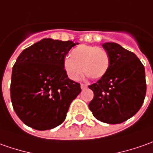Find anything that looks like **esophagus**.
I'll return each instance as SVG.
<instances>
[{
    "label": "esophagus",
    "instance_id": "esophagus-1",
    "mask_svg": "<svg viewBox=\"0 0 153 153\" xmlns=\"http://www.w3.org/2000/svg\"><path fill=\"white\" fill-rule=\"evenodd\" d=\"M80 87H81L82 90H84V89L87 88V85H85V84H81V85H80Z\"/></svg>",
    "mask_w": 153,
    "mask_h": 153
}]
</instances>
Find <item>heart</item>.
<instances>
[{"instance_id":"obj_1","label":"heart","mask_w":153,"mask_h":153,"mask_svg":"<svg viewBox=\"0 0 153 153\" xmlns=\"http://www.w3.org/2000/svg\"><path fill=\"white\" fill-rule=\"evenodd\" d=\"M109 55L102 47L79 45L63 60V69L72 80H77L83 71L87 76L97 79L103 77L109 68Z\"/></svg>"}]
</instances>
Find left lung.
I'll return each instance as SVG.
<instances>
[{
  "mask_svg": "<svg viewBox=\"0 0 153 153\" xmlns=\"http://www.w3.org/2000/svg\"><path fill=\"white\" fill-rule=\"evenodd\" d=\"M102 47L109 55V68L104 76L89 85L94 92L89 108L103 123L120 124L134 116L143 104L145 68L134 53L119 44L107 42Z\"/></svg>",
  "mask_w": 153,
  "mask_h": 153,
  "instance_id": "1",
  "label": "left lung"
}]
</instances>
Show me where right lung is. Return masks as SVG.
<instances>
[{
    "label": "right lung",
    "instance_id": "right-lung-1",
    "mask_svg": "<svg viewBox=\"0 0 153 153\" xmlns=\"http://www.w3.org/2000/svg\"><path fill=\"white\" fill-rule=\"evenodd\" d=\"M79 43L43 39L24 49L16 61L11 81L14 111L26 125L46 130L60 125L81 91L63 69V60Z\"/></svg>",
    "mask_w": 153,
    "mask_h": 153
}]
</instances>
